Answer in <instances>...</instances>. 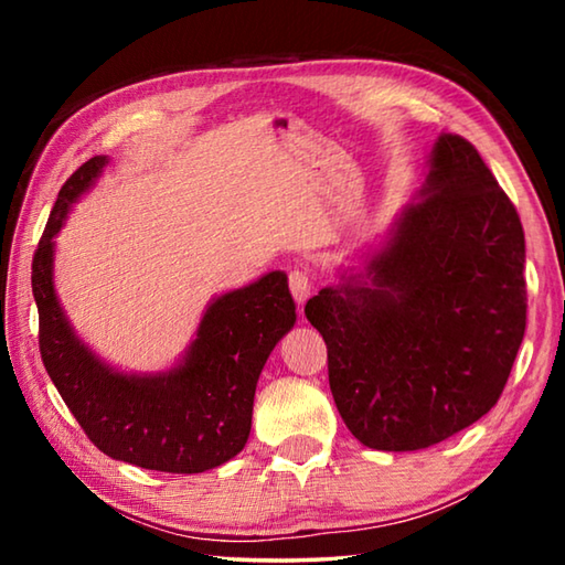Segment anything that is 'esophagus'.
<instances>
[{
	"instance_id": "1",
	"label": "esophagus",
	"mask_w": 565,
	"mask_h": 565,
	"mask_svg": "<svg viewBox=\"0 0 565 565\" xmlns=\"http://www.w3.org/2000/svg\"><path fill=\"white\" fill-rule=\"evenodd\" d=\"M289 289H291L294 299L299 301V303H303L311 296V291H313L311 271L309 269H291L289 271Z\"/></svg>"
}]
</instances>
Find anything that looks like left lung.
Returning a JSON list of instances; mask_svg holds the SVG:
<instances>
[{"instance_id":"8db88e82","label":"left lung","mask_w":565,"mask_h":565,"mask_svg":"<svg viewBox=\"0 0 565 565\" xmlns=\"http://www.w3.org/2000/svg\"><path fill=\"white\" fill-rule=\"evenodd\" d=\"M424 196L369 262L371 284L349 276L303 309L343 424L376 451H418L489 414L525 331L521 216L471 141H436Z\"/></svg>"}]
</instances>
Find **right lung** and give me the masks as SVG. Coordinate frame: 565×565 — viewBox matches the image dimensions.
<instances>
[{
    "mask_svg": "<svg viewBox=\"0 0 565 565\" xmlns=\"http://www.w3.org/2000/svg\"><path fill=\"white\" fill-rule=\"evenodd\" d=\"M104 164V157H92L64 181L34 252L32 291L44 369L99 451L149 471L202 473L246 444L256 381L296 321L289 284L286 274L271 271L216 299L189 356L169 374H114L74 337L52 286V238Z\"/></svg>",
    "mask_w": 565,
    "mask_h": 565,
    "instance_id": "add662e5",
    "label": "right lung"
}]
</instances>
